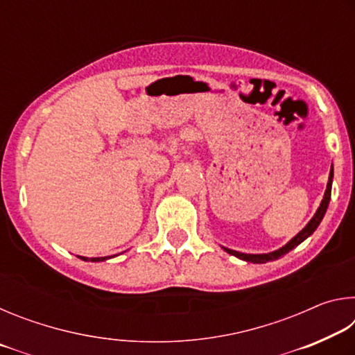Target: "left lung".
Returning a JSON list of instances; mask_svg holds the SVG:
<instances>
[{
	"instance_id": "obj_1",
	"label": "left lung",
	"mask_w": 355,
	"mask_h": 355,
	"mask_svg": "<svg viewBox=\"0 0 355 355\" xmlns=\"http://www.w3.org/2000/svg\"><path fill=\"white\" fill-rule=\"evenodd\" d=\"M332 182H334V166L330 167V173H329V182H327V188L326 192H324V197L320 203V207H318L316 213L313 218L310 219V222L307 225H305L302 230H300L296 236L291 238L290 241H288L285 245H282L280 249L277 250H272V252H268V254H243V252H236V250H232L228 248H222L224 249L227 254H230L233 257L239 258V260L243 261H248V263H257V264H261V263H268V261H274L277 260V258L284 257L288 252L293 250L296 245H299L302 241H305L309 236H311V233H313L318 225L321 224V220L324 218V214L327 211V207H329V202H330V192H332Z\"/></svg>"
}]
</instances>
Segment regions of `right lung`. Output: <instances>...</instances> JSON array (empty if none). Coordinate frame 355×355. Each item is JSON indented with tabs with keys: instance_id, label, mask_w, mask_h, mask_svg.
Here are the masks:
<instances>
[{
	"instance_id": "add662e5",
	"label": "right lung",
	"mask_w": 355,
	"mask_h": 355,
	"mask_svg": "<svg viewBox=\"0 0 355 355\" xmlns=\"http://www.w3.org/2000/svg\"><path fill=\"white\" fill-rule=\"evenodd\" d=\"M80 257V255H78ZM116 257V255H111V257H94V258H87V257H80L81 260L84 261H94V263H98V261H105V260H110V258Z\"/></svg>"
}]
</instances>
